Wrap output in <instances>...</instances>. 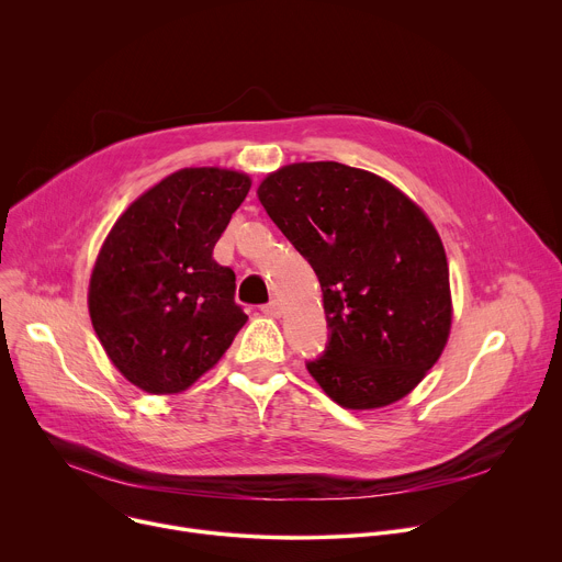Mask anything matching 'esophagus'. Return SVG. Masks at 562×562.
I'll list each match as a JSON object with an SVG mask.
<instances>
[{"label":"esophagus","instance_id":"obj_1","mask_svg":"<svg viewBox=\"0 0 562 562\" xmlns=\"http://www.w3.org/2000/svg\"><path fill=\"white\" fill-rule=\"evenodd\" d=\"M260 308H262V313H267V315H273V317H278V315L282 313V304H280L278 300H271V302L262 304Z\"/></svg>","mask_w":562,"mask_h":562}]
</instances>
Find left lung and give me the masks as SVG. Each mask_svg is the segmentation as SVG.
I'll return each mask as SVG.
<instances>
[{
    "mask_svg": "<svg viewBox=\"0 0 562 562\" xmlns=\"http://www.w3.org/2000/svg\"><path fill=\"white\" fill-rule=\"evenodd\" d=\"M258 198L323 286L329 340L308 373L347 409L407 395L451 327L447 258L427 215L386 180L338 162L284 167Z\"/></svg>",
    "mask_w": 562,
    "mask_h": 562,
    "instance_id": "obj_1",
    "label": "left lung"
}]
</instances>
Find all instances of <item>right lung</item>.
I'll use <instances>...</instances> for the list:
<instances>
[{
  "label": "right lung",
  "instance_id": "right-lung-1",
  "mask_svg": "<svg viewBox=\"0 0 562 562\" xmlns=\"http://www.w3.org/2000/svg\"><path fill=\"white\" fill-rule=\"evenodd\" d=\"M251 180L182 169L139 195L98 256L89 311L111 362L148 393H178L209 371L247 323L235 273L213 247Z\"/></svg>",
  "mask_w": 562,
  "mask_h": 562
}]
</instances>
